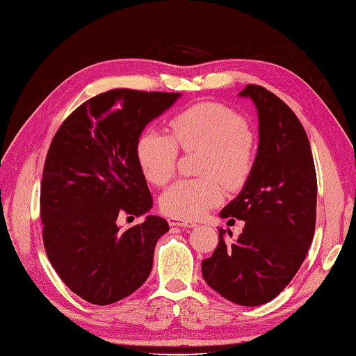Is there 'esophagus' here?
<instances>
[{
    "label": "esophagus",
    "instance_id": "esophagus-1",
    "mask_svg": "<svg viewBox=\"0 0 356 356\" xmlns=\"http://www.w3.org/2000/svg\"><path fill=\"white\" fill-rule=\"evenodd\" d=\"M168 222H169L170 227H183V228H193V227H196L195 222H188V220L177 219V218H169Z\"/></svg>",
    "mask_w": 356,
    "mask_h": 356
}]
</instances>
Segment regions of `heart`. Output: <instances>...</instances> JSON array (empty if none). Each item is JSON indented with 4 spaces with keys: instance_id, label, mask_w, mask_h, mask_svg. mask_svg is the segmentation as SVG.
I'll list each match as a JSON object with an SVG mask.
<instances>
[{
    "instance_id": "b5f03b06",
    "label": "heart",
    "mask_w": 356,
    "mask_h": 356,
    "mask_svg": "<svg viewBox=\"0 0 356 356\" xmlns=\"http://www.w3.org/2000/svg\"><path fill=\"white\" fill-rule=\"evenodd\" d=\"M170 136L146 129L137 142V160L146 179L164 186L173 177L178 146L204 149L201 178L179 179L161 196L163 211L177 219H197L223 197V186L238 190L254 169L255 148L249 124L240 113L219 102H197L169 119Z\"/></svg>"
}]
</instances>
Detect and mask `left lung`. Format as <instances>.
<instances>
[{"mask_svg": "<svg viewBox=\"0 0 356 356\" xmlns=\"http://www.w3.org/2000/svg\"><path fill=\"white\" fill-rule=\"evenodd\" d=\"M240 95L258 110V154L243 190L220 218L245 220V228L232 243L219 229L202 276L225 299L257 307L278 296L307 257L316 229L317 177L308 136L287 104L257 84Z\"/></svg>", "mask_w": 356, "mask_h": 356, "instance_id": "1", "label": "left lung"}]
</instances>
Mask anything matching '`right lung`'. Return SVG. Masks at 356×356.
<instances>
[{"label":"right lung","instance_id":"right-lung-1","mask_svg":"<svg viewBox=\"0 0 356 356\" xmlns=\"http://www.w3.org/2000/svg\"><path fill=\"white\" fill-rule=\"evenodd\" d=\"M178 97L133 89L99 93L63 120L49 145L40 183L43 246L62 281L93 305H110L140 287L155 243L169 231L157 216L125 231L116 220L151 210L137 142Z\"/></svg>","mask_w":356,"mask_h":356}]
</instances>
